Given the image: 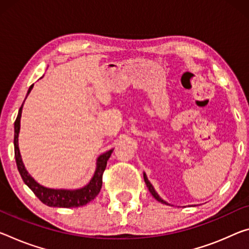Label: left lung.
Here are the masks:
<instances>
[{
    "instance_id": "8db88e82",
    "label": "left lung",
    "mask_w": 249,
    "mask_h": 249,
    "mask_svg": "<svg viewBox=\"0 0 249 249\" xmlns=\"http://www.w3.org/2000/svg\"><path fill=\"white\" fill-rule=\"evenodd\" d=\"M144 180H145V183H146V186H147V188H148V191L151 192V194L153 195V197L154 198H155L156 200H159V202H160V203H163V204H166V202H164L163 199L160 198V197L159 196V194H157V193L155 192V189H154V187H153V185L149 183V180L147 179V176H146V174H144Z\"/></svg>"
}]
</instances>
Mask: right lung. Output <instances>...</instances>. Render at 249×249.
<instances>
[{
	"label": "right lung",
	"instance_id": "1",
	"mask_svg": "<svg viewBox=\"0 0 249 249\" xmlns=\"http://www.w3.org/2000/svg\"><path fill=\"white\" fill-rule=\"evenodd\" d=\"M32 89L33 84L30 86L27 95H29V93ZM22 107L23 104L18 109V117L14 123V155L15 160H17V166L23 181L31 188V191L34 193L35 196H36L43 204H45L47 206L51 207H80L84 206V205L89 203L90 200H93L98 195V193H100L102 188V184H103V173L106 168V164H107L110 154L113 153V149H110V151L104 153L103 155L98 157L95 174H94L93 178L90 179L89 183L83 188L74 189V191H68V189H51L42 186V185L37 184L36 181L29 175V173L26 172L21 159V154H19L18 137L19 132V122H21Z\"/></svg>",
	"mask_w": 249,
	"mask_h": 249
}]
</instances>
